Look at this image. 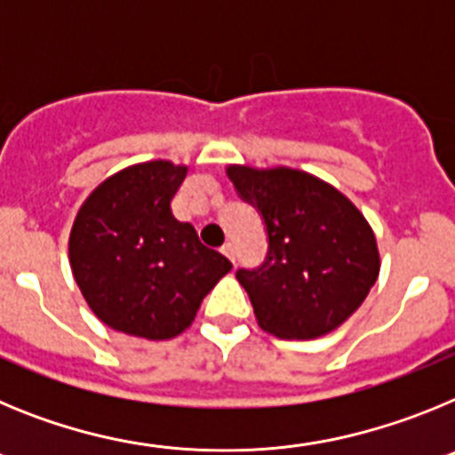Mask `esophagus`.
<instances>
[{"label": "esophagus", "instance_id": "1", "mask_svg": "<svg viewBox=\"0 0 455 455\" xmlns=\"http://www.w3.org/2000/svg\"><path fill=\"white\" fill-rule=\"evenodd\" d=\"M220 252H223V255L228 257V259H230L232 264H235V246H232L230 241H228V243H223V246H220Z\"/></svg>", "mask_w": 455, "mask_h": 455}]
</instances>
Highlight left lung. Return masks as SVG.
Segmentation results:
<instances>
[{
    "mask_svg": "<svg viewBox=\"0 0 455 455\" xmlns=\"http://www.w3.org/2000/svg\"><path fill=\"white\" fill-rule=\"evenodd\" d=\"M268 235L259 268H239L259 328L280 339H316L339 328L378 280L376 236L360 209L296 168L228 166Z\"/></svg>",
    "mask_w": 455,
    "mask_h": 455,
    "instance_id": "1",
    "label": "left lung"
}]
</instances>
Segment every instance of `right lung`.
Wrapping results in <instances>:
<instances>
[{
	"label": "right lung",
	"instance_id": "right-lung-1",
	"mask_svg": "<svg viewBox=\"0 0 455 455\" xmlns=\"http://www.w3.org/2000/svg\"><path fill=\"white\" fill-rule=\"evenodd\" d=\"M187 166L136 164L84 200L70 232V267L92 315L124 335L171 339L191 325L230 259L180 223L171 200Z\"/></svg>",
	"mask_w": 455,
	"mask_h": 455
}]
</instances>
